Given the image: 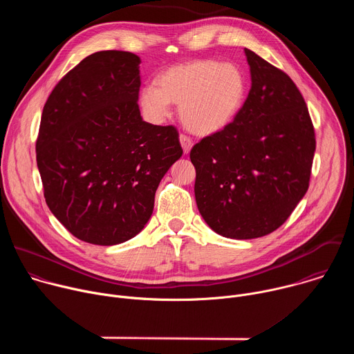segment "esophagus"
<instances>
[{
  "mask_svg": "<svg viewBox=\"0 0 354 354\" xmlns=\"http://www.w3.org/2000/svg\"><path fill=\"white\" fill-rule=\"evenodd\" d=\"M179 140H180V144H182V148L185 151V154H187L189 151H190V148H192V145H193L192 138L189 136H186V134H180Z\"/></svg>",
  "mask_w": 354,
  "mask_h": 354,
  "instance_id": "1",
  "label": "esophagus"
}]
</instances>
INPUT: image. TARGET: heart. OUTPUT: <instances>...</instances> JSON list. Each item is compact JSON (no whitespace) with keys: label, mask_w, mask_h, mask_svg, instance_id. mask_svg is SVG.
Returning <instances> with one entry per match:
<instances>
[{"label":"heart","mask_w":354,"mask_h":354,"mask_svg":"<svg viewBox=\"0 0 354 354\" xmlns=\"http://www.w3.org/2000/svg\"><path fill=\"white\" fill-rule=\"evenodd\" d=\"M246 95V78L232 63L197 59L175 64L157 78V86L141 91L140 106L154 123L179 105V116L187 130L210 136L225 129L241 111Z\"/></svg>","instance_id":"1"}]
</instances>
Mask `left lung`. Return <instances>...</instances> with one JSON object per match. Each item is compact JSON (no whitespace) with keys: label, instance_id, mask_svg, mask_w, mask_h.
Returning <instances> with one entry per match:
<instances>
[{"label":"left lung","instance_id":"1","mask_svg":"<svg viewBox=\"0 0 354 354\" xmlns=\"http://www.w3.org/2000/svg\"><path fill=\"white\" fill-rule=\"evenodd\" d=\"M252 86L235 119L190 149L197 209L217 234L277 230L310 186L315 131L304 97L280 68L245 48Z\"/></svg>","mask_w":354,"mask_h":354}]
</instances>
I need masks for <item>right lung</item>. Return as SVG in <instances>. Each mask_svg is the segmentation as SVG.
I'll return each mask as SVG.
<instances>
[{"label": "right lung", "mask_w": 354, "mask_h": 354, "mask_svg": "<svg viewBox=\"0 0 354 354\" xmlns=\"http://www.w3.org/2000/svg\"><path fill=\"white\" fill-rule=\"evenodd\" d=\"M140 57L106 50L85 57L48 95L36 140L46 203L78 239L116 245L153 214L156 190L183 149L175 126L138 109Z\"/></svg>", "instance_id": "1"}]
</instances>
